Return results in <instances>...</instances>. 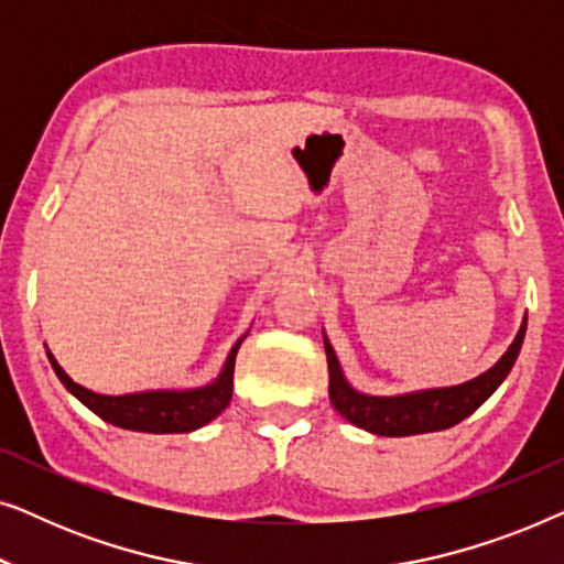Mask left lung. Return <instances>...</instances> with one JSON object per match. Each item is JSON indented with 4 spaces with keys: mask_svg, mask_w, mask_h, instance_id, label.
<instances>
[{
    "mask_svg": "<svg viewBox=\"0 0 564 564\" xmlns=\"http://www.w3.org/2000/svg\"><path fill=\"white\" fill-rule=\"evenodd\" d=\"M523 334H527V318H523L519 334H516L513 344L508 346V351L496 361V367H490L488 372L475 377V380L454 384V388L405 392V395L390 398L365 395V392L354 390L346 382L334 346L323 336L328 357V398L346 421L377 436H413L452 429L454 423L473 415L498 390V384L506 380L521 351Z\"/></svg>",
    "mask_w": 564,
    "mask_h": 564,
    "instance_id": "1",
    "label": "left lung"
}]
</instances>
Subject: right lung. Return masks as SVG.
Listing matches in <instances>:
<instances>
[{
    "label": "right lung",
    "instance_id": "1",
    "mask_svg": "<svg viewBox=\"0 0 564 564\" xmlns=\"http://www.w3.org/2000/svg\"><path fill=\"white\" fill-rule=\"evenodd\" d=\"M241 341L243 336L230 349L218 380L195 390H145L130 392V395H99V392L76 384L53 359L51 351L48 359L64 388L112 426L143 431V434H187V431L210 423L215 415H220L228 408L230 395H234V367Z\"/></svg>",
    "mask_w": 564,
    "mask_h": 564
}]
</instances>
